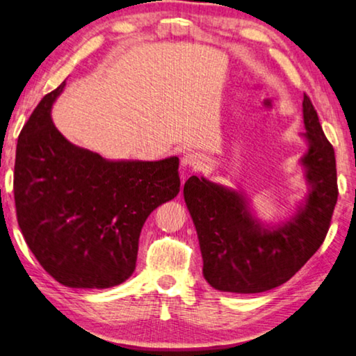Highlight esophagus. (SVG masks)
<instances>
[{
	"label": "esophagus",
	"instance_id": "34e87169",
	"mask_svg": "<svg viewBox=\"0 0 356 356\" xmlns=\"http://www.w3.org/2000/svg\"><path fill=\"white\" fill-rule=\"evenodd\" d=\"M207 157L202 153H195V151H191V153L184 154L181 159V167L183 168H197L205 165Z\"/></svg>",
	"mask_w": 356,
	"mask_h": 356
}]
</instances>
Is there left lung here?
<instances>
[{
	"instance_id": "obj_1",
	"label": "left lung",
	"mask_w": 356,
	"mask_h": 356,
	"mask_svg": "<svg viewBox=\"0 0 356 356\" xmlns=\"http://www.w3.org/2000/svg\"><path fill=\"white\" fill-rule=\"evenodd\" d=\"M301 134L307 145L300 159L307 192L282 222H265L243 191L191 177L184 202L203 259V277L213 289L260 293L287 282L322 246L337 202L336 157L311 99H302Z\"/></svg>"
}]
</instances>
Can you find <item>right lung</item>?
<instances>
[{"instance_id": "add662e5", "label": "right lung", "mask_w": 356, "mask_h": 356, "mask_svg": "<svg viewBox=\"0 0 356 356\" xmlns=\"http://www.w3.org/2000/svg\"><path fill=\"white\" fill-rule=\"evenodd\" d=\"M66 80L34 108L15 151L17 220L44 270L72 289H110L136 270L154 209L179 192L177 156L106 159L56 129L51 107Z\"/></svg>"}]
</instances>
